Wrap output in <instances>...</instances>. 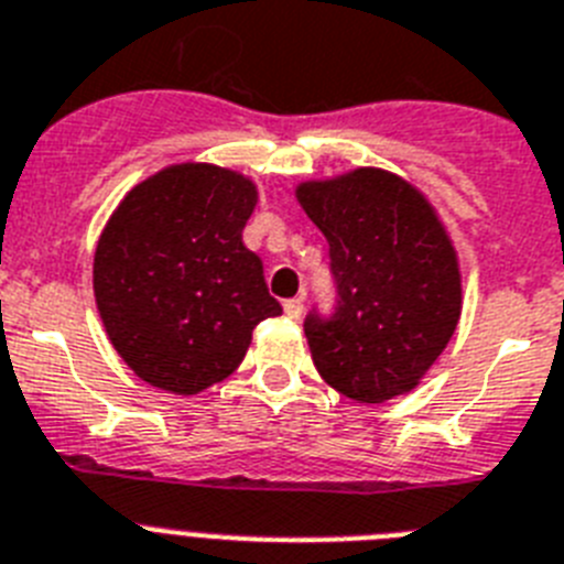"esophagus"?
<instances>
[{
    "label": "esophagus",
    "mask_w": 564,
    "mask_h": 564,
    "mask_svg": "<svg viewBox=\"0 0 564 564\" xmlns=\"http://www.w3.org/2000/svg\"><path fill=\"white\" fill-rule=\"evenodd\" d=\"M283 312H286V318L297 321L304 315V297H290L286 304H283Z\"/></svg>",
    "instance_id": "1"
}]
</instances>
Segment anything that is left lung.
<instances>
[{"instance_id":"obj_1","label":"left lung","mask_w":564,"mask_h":564,"mask_svg":"<svg viewBox=\"0 0 564 564\" xmlns=\"http://www.w3.org/2000/svg\"><path fill=\"white\" fill-rule=\"evenodd\" d=\"M295 197L329 243L338 281L333 321L304 324L326 384L384 404L421 384L462 318V269L427 194L401 174L358 165L304 180Z\"/></svg>"}]
</instances>
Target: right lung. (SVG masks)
Wrapping results in <instances>:
<instances>
[{
	"instance_id": "obj_1",
	"label": "right lung",
	"mask_w": 564,
	"mask_h": 564,
	"mask_svg": "<svg viewBox=\"0 0 564 564\" xmlns=\"http://www.w3.org/2000/svg\"><path fill=\"white\" fill-rule=\"evenodd\" d=\"M252 177L215 163L165 165L111 212L94 252V301L137 378L197 395L238 370L252 329L281 315L243 246Z\"/></svg>"
}]
</instances>
